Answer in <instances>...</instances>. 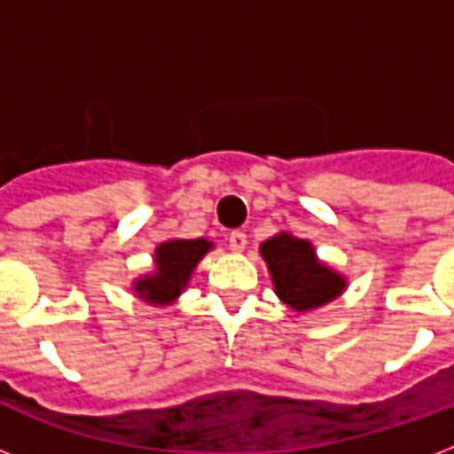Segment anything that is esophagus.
Here are the masks:
<instances>
[{"instance_id":"obj_1","label":"esophagus","mask_w":454,"mask_h":454,"mask_svg":"<svg viewBox=\"0 0 454 454\" xmlns=\"http://www.w3.org/2000/svg\"><path fill=\"white\" fill-rule=\"evenodd\" d=\"M228 245H231L233 252H242L245 245H247V235L242 233V231H233V233L228 235Z\"/></svg>"}]
</instances>
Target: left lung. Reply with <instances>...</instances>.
Masks as SVG:
<instances>
[{
  "instance_id": "1",
  "label": "left lung",
  "mask_w": 454,
  "mask_h": 454,
  "mask_svg": "<svg viewBox=\"0 0 454 454\" xmlns=\"http://www.w3.org/2000/svg\"><path fill=\"white\" fill-rule=\"evenodd\" d=\"M278 297L294 310L317 309L341 294L344 280L316 259L309 240L280 233L262 245Z\"/></svg>"
}]
</instances>
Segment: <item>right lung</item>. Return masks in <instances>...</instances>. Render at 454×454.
Returning a JSON list of instances; mask_svg holds the SVG:
<instances>
[{"mask_svg":"<svg viewBox=\"0 0 454 454\" xmlns=\"http://www.w3.org/2000/svg\"><path fill=\"white\" fill-rule=\"evenodd\" d=\"M212 242L207 240H169L162 242L155 252L157 270L141 278L134 290L151 303H169L176 299L188 283L192 269L205 256Z\"/></svg>","mask_w":454,"mask_h":454,"instance_id":"obj_1","label":"right lung"}]
</instances>
